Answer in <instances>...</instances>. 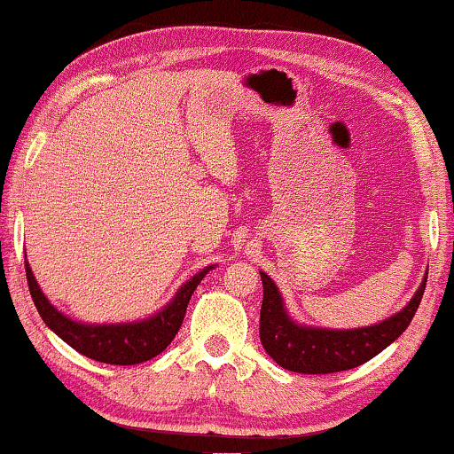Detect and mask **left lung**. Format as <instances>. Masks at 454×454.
Instances as JSON below:
<instances>
[{"label":"left lung","mask_w":454,"mask_h":454,"mask_svg":"<svg viewBox=\"0 0 454 454\" xmlns=\"http://www.w3.org/2000/svg\"><path fill=\"white\" fill-rule=\"evenodd\" d=\"M264 299L260 309V340L268 356L282 369L303 374L340 372L369 363L407 330L426 291L422 285L402 311L377 325L356 330H327V327L301 325L286 313L278 286L266 272H260Z\"/></svg>","instance_id":"obj_1"}]
</instances>
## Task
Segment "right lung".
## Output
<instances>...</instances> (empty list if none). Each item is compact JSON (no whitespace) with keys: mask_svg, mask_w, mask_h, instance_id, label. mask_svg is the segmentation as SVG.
<instances>
[{"mask_svg":"<svg viewBox=\"0 0 454 454\" xmlns=\"http://www.w3.org/2000/svg\"><path fill=\"white\" fill-rule=\"evenodd\" d=\"M213 268L215 266H207L205 270L184 282L176 297L161 311L143 321H130V324H82V321H74L59 311L55 305H51V301L44 297L28 262H26V278H28V288L38 313L59 338L67 341L74 350L91 360H98V363L129 366L155 358L157 354H161L172 344L184 321V315H186L190 297Z\"/></svg>","mask_w":454,"mask_h":454,"instance_id":"right-lung-1","label":"right lung"}]
</instances>
